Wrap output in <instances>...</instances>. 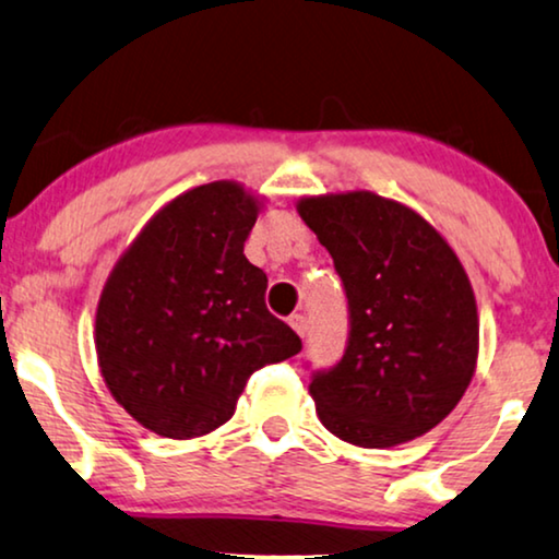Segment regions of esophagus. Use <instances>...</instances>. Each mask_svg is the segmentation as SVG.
<instances>
[{
	"label": "esophagus",
	"instance_id": "esophagus-1",
	"mask_svg": "<svg viewBox=\"0 0 559 559\" xmlns=\"http://www.w3.org/2000/svg\"><path fill=\"white\" fill-rule=\"evenodd\" d=\"M288 324L294 326V332L299 334V337H307V332H309V322H307V317H304V314H294L292 319H288Z\"/></svg>",
	"mask_w": 559,
	"mask_h": 559
}]
</instances>
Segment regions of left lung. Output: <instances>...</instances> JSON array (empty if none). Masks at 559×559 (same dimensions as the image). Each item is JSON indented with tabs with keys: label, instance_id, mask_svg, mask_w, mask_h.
I'll list each match as a JSON object with an SVG mask.
<instances>
[{
	"label": "left lung",
	"instance_id": "8db88e82",
	"mask_svg": "<svg viewBox=\"0 0 559 559\" xmlns=\"http://www.w3.org/2000/svg\"><path fill=\"white\" fill-rule=\"evenodd\" d=\"M299 214L330 250L347 296V347L311 373L319 421L357 448H396L437 427L478 360V309L444 237L373 191L326 193Z\"/></svg>",
	"mask_w": 559,
	"mask_h": 559
}]
</instances>
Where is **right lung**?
I'll list each match as a JSON object with an SVG mask.
<instances>
[{"instance_id": "1", "label": "right lung", "mask_w": 559, "mask_h": 559, "mask_svg": "<svg viewBox=\"0 0 559 559\" xmlns=\"http://www.w3.org/2000/svg\"><path fill=\"white\" fill-rule=\"evenodd\" d=\"M258 210L235 181L197 186L109 273L96 307L99 368L117 404L155 435L189 440L222 427L255 370L301 349L242 252Z\"/></svg>"}]
</instances>
